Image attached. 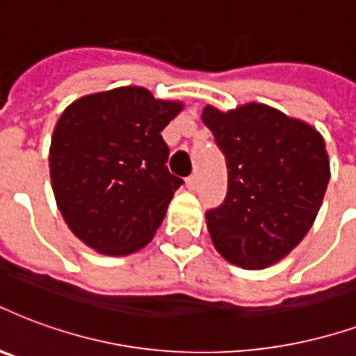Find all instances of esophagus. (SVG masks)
I'll list each match as a JSON object with an SVG mask.
<instances>
[{"mask_svg":"<svg viewBox=\"0 0 356 356\" xmlns=\"http://www.w3.org/2000/svg\"><path fill=\"white\" fill-rule=\"evenodd\" d=\"M186 185H188L191 191H196V188H198V173H194V175H191V177L186 179Z\"/></svg>","mask_w":356,"mask_h":356,"instance_id":"1","label":"esophagus"}]
</instances>
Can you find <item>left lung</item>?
<instances>
[{"mask_svg": "<svg viewBox=\"0 0 356 356\" xmlns=\"http://www.w3.org/2000/svg\"><path fill=\"white\" fill-rule=\"evenodd\" d=\"M204 124L225 154V202L205 213L213 245L228 262L260 270L285 259L317 217L330 179L317 130L262 104L220 113Z\"/></svg>", "mask_w": 356, "mask_h": 356, "instance_id": "left-lung-1", "label": "left lung"}]
</instances>
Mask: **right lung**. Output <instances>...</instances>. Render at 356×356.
Masks as SVG:
<instances>
[{
	"mask_svg": "<svg viewBox=\"0 0 356 356\" xmlns=\"http://www.w3.org/2000/svg\"><path fill=\"white\" fill-rule=\"evenodd\" d=\"M183 105L139 86L84 96L62 113L51 141L58 209L81 241L130 254L151 241L183 179L168 170L160 131Z\"/></svg>",
	"mask_w": 356,
	"mask_h": 356,
	"instance_id": "add662e5",
	"label": "right lung"
}]
</instances>
